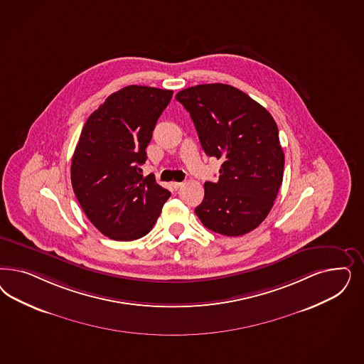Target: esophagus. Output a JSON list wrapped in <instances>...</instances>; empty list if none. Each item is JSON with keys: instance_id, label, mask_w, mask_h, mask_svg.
Returning a JSON list of instances; mask_svg holds the SVG:
<instances>
[{"instance_id": "esophagus-1", "label": "esophagus", "mask_w": 364, "mask_h": 364, "mask_svg": "<svg viewBox=\"0 0 364 364\" xmlns=\"http://www.w3.org/2000/svg\"><path fill=\"white\" fill-rule=\"evenodd\" d=\"M182 185H183L182 182H171V186L174 188H182Z\"/></svg>"}]
</instances>
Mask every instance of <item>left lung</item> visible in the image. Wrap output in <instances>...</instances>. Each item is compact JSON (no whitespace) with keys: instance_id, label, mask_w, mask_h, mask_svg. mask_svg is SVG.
Returning a JSON list of instances; mask_svg holds the SVG:
<instances>
[{"instance_id":"8db88e82","label":"left lung","mask_w":364,"mask_h":364,"mask_svg":"<svg viewBox=\"0 0 364 364\" xmlns=\"http://www.w3.org/2000/svg\"><path fill=\"white\" fill-rule=\"evenodd\" d=\"M209 156L223 159L218 182H205L196 214L209 230L237 237L269 214L282 186L284 153L269 112L232 85L213 82L179 91Z\"/></svg>"}]
</instances>
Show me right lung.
Instances as JSON below:
<instances>
[{"label":"right lung","mask_w":364,"mask_h":364,"mask_svg":"<svg viewBox=\"0 0 364 364\" xmlns=\"http://www.w3.org/2000/svg\"><path fill=\"white\" fill-rule=\"evenodd\" d=\"M173 91L129 85L87 119L70 164V182L95 228L117 241L147 235L170 191L141 176L146 149Z\"/></svg>","instance_id":"obj_1"}]
</instances>
